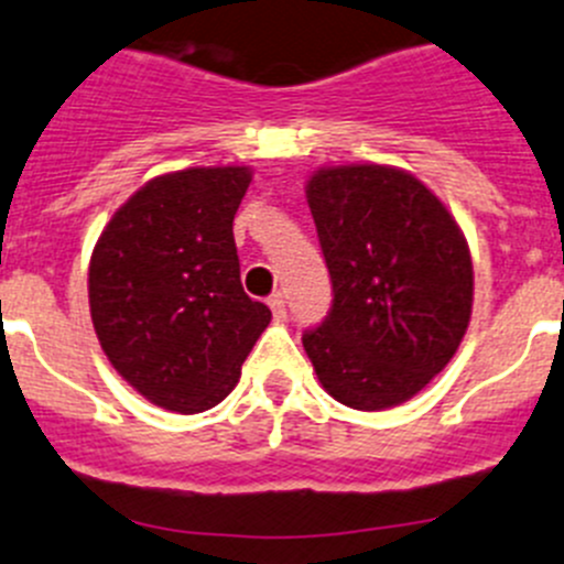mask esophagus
Listing matches in <instances>:
<instances>
[{
  "mask_svg": "<svg viewBox=\"0 0 564 564\" xmlns=\"http://www.w3.org/2000/svg\"><path fill=\"white\" fill-rule=\"evenodd\" d=\"M267 303H270V308H272V314H275V319H283V316H286V297H283L281 292L272 294V297L267 300Z\"/></svg>",
  "mask_w": 564,
  "mask_h": 564,
  "instance_id": "esophagus-1",
  "label": "esophagus"
}]
</instances>
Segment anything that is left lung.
<instances>
[{"label": "left lung", "mask_w": 564, "mask_h": 564, "mask_svg": "<svg viewBox=\"0 0 564 564\" xmlns=\"http://www.w3.org/2000/svg\"><path fill=\"white\" fill-rule=\"evenodd\" d=\"M308 206L333 283L327 316L303 330L322 388L355 410L408 402L471 319L463 231L419 178L382 165L319 171Z\"/></svg>", "instance_id": "left-lung-1"}]
</instances>
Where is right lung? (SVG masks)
<instances>
[{
  "label": "right lung",
  "mask_w": 564,
  "mask_h": 564,
  "mask_svg": "<svg viewBox=\"0 0 564 564\" xmlns=\"http://www.w3.org/2000/svg\"><path fill=\"white\" fill-rule=\"evenodd\" d=\"M248 167H189L137 189L90 259V316L129 386L176 413L215 408L270 325L245 294L234 215Z\"/></svg>",
  "instance_id": "1"
}]
</instances>
